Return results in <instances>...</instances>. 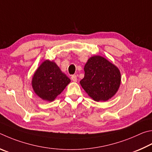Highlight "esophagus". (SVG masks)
Masks as SVG:
<instances>
[{"label": "esophagus", "instance_id": "34e87169", "mask_svg": "<svg viewBox=\"0 0 152 152\" xmlns=\"http://www.w3.org/2000/svg\"><path fill=\"white\" fill-rule=\"evenodd\" d=\"M71 80L73 81H74V82H77V76L75 75H71Z\"/></svg>", "mask_w": 152, "mask_h": 152}]
</instances>
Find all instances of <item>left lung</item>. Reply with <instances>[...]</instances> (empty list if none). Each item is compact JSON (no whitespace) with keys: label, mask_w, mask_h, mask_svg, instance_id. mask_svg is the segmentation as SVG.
Here are the masks:
<instances>
[{"label":"left lung","mask_w":152,"mask_h":152,"mask_svg":"<svg viewBox=\"0 0 152 152\" xmlns=\"http://www.w3.org/2000/svg\"><path fill=\"white\" fill-rule=\"evenodd\" d=\"M84 71V78L80 84L95 102H106L118 91L121 78L120 71L105 58L99 55L90 57Z\"/></svg>","instance_id":"1"}]
</instances>
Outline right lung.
I'll list each match as a JSON object with an SVG mask.
<instances>
[{
	"mask_svg": "<svg viewBox=\"0 0 152 152\" xmlns=\"http://www.w3.org/2000/svg\"><path fill=\"white\" fill-rule=\"evenodd\" d=\"M70 81L71 79L61 71L57 64L46 60L34 72L32 87L40 98L50 102L61 94Z\"/></svg>",
	"mask_w": 152,
	"mask_h": 152,
	"instance_id": "obj_1",
	"label": "right lung"
}]
</instances>
